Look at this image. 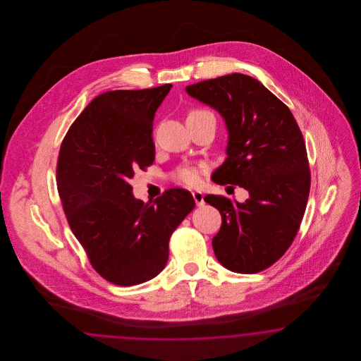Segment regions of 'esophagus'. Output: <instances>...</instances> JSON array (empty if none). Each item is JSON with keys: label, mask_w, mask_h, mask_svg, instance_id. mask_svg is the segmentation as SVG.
<instances>
[{"label": "esophagus", "mask_w": 361, "mask_h": 361, "mask_svg": "<svg viewBox=\"0 0 361 361\" xmlns=\"http://www.w3.org/2000/svg\"><path fill=\"white\" fill-rule=\"evenodd\" d=\"M192 195H193V198H195V201H196L197 207H202V205L205 204L204 195H202L201 192H193Z\"/></svg>", "instance_id": "34e87169"}]
</instances>
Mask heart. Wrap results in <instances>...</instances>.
<instances>
[{
  "label": "heart",
  "instance_id": "obj_1",
  "mask_svg": "<svg viewBox=\"0 0 361 361\" xmlns=\"http://www.w3.org/2000/svg\"><path fill=\"white\" fill-rule=\"evenodd\" d=\"M210 115V112L207 109H190L186 115V123H195L204 116ZM207 171L205 164H186L180 165L175 169L172 173V180L180 184V185L188 186V188H196L201 184L202 181V175Z\"/></svg>",
  "mask_w": 361,
  "mask_h": 361
}]
</instances>
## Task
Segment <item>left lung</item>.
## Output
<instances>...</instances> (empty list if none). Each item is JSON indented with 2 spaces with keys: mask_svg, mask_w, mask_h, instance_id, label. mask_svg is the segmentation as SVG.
Masks as SVG:
<instances>
[{
  "mask_svg": "<svg viewBox=\"0 0 361 361\" xmlns=\"http://www.w3.org/2000/svg\"><path fill=\"white\" fill-rule=\"evenodd\" d=\"M186 92L217 109L229 130L228 159L213 181L250 195L243 204L204 197L222 217L214 254L234 273H259L287 252L306 212L311 172L302 131L283 102L249 75L202 80Z\"/></svg>",
  "mask_w": 361,
  "mask_h": 361,
  "instance_id": "left-lung-1",
  "label": "left lung"
}]
</instances>
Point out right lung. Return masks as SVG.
<instances>
[{"label":"right lung","mask_w":361,"mask_h":361,"mask_svg":"<svg viewBox=\"0 0 361 361\" xmlns=\"http://www.w3.org/2000/svg\"><path fill=\"white\" fill-rule=\"evenodd\" d=\"M171 87L100 94L61 144L56 186L70 229L94 270L118 286L163 271L171 235L196 205L181 188L144 204L130 185L135 171L154 161L153 118Z\"/></svg>","instance_id":"1"}]
</instances>
